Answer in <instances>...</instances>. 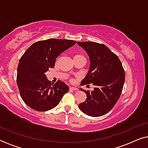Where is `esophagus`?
I'll return each mask as SVG.
<instances>
[{"label":"esophagus","mask_w":148,"mask_h":148,"mask_svg":"<svg viewBox=\"0 0 148 148\" xmlns=\"http://www.w3.org/2000/svg\"><path fill=\"white\" fill-rule=\"evenodd\" d=\"M69 90H73V91H74V90L77 91V90H78V89L77 88H75V87H70Z\"/></svg>","instance_id":"34e87169"}]
</instances>
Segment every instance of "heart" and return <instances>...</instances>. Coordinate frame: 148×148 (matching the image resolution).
Here are the masks:
<instances>
[{"instance_id":"1","label":"heart","mask_w":148,"mask_h":148,"mask_svg":"<svg viewBox=\"0 0 148 148\" xmlns=\"http://www.w3.org/2000/svg\"><path fill=\"white\" fill-rule=\"evenodd\" d=\"M80 56H82V57H84V56H82V55H75L74 56V57H80Z\"/></svg>"}]
</instances>
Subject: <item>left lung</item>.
Segmentation results:
<instances>
[{"instance_id":"1","label":"left lung","mask_w":148,"mask_h":148,"mask_svg":"<svg viewBox=\"0 0 148 148\" xmlns=\"http://www.w3.org/2000/svg\"><path fill=\"white\" fill-rule=\"evenodd\" d=\"M86 50L90 61L88 74L81 86L92 84L93 91L80 89L86 94V101L79 104L82 112L90 116L108 113L118 101L125 83V71L118 56L104 44L77 42Z\"/></svg>"}]
</instances>
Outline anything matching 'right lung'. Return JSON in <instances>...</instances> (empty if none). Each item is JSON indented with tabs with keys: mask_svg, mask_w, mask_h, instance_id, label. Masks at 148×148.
<instances>
[{
	"mask_svg": "<svg viewBox=\"0 0 148 148\" xmlns=\"http://www.w3.org/2000/svg\"><path fill=\"white\" fill-rule=\"evenodd\" d=\"M71 40L48 39L32 44L20 58L17 84L21 98L34 110L43 112L57 106L69 86L58 81L55 84L46 77V73L55 65L56 58L72 47Z\"/></svg>",
	"mask_w": 148,
	"mask_h": 148,
	"instance_id": "right-lung-1",
	"label": "right lung"
}]
</instances>
